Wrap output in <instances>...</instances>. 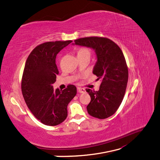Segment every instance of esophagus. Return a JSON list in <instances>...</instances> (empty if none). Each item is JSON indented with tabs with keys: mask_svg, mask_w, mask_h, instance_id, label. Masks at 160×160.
<instances>
[{
	"mask_svg": "<svg viewBox=\"0 0 160 160\" xmlns=\"http://www.w3.org/2000/svg\"><path fill=\"white\" fill-rule=\"evenodd\" d=\"M78 91L80 93H84V92H85L86 91H85V89L84 88L78 87Z\"/></svg>",
	"mask_w": 160,
	"mask_h": 160,
	"instance_id": "obj_1",
	"label": "esophagus"
}]
</instances>
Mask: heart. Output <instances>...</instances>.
<instances>
[{"label":"heart","mask_w":160,"mask_h":160,"mask_svg":"<svg viewBox=\"0 0 160 160\" xmlns=\"http://www.w3.org/2000/svg\"><path fill=\"white\" fill-rule=\"evenodd\" d=\"M90 54H91V52H90V51L87 48H81L78 51V55H90Z\"/></svg>","instance_id":"1"}]
</instances>
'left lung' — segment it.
<instances>
[{
    "label": "left lung",
    "instance_id": "left-lung-1",
    "mask_svg": "<svg viewBox=\"0 0 160 160\" xmlns=\"http://www.w3.org/2000/svg\"><path fill=\"white\" fill-rule=\"evenodd\" d=\"M73 44L93 49L97 62L92 73L101 84L98 91L87 88L91 98L87 112L99 119H105L115 113L124 98L128 79V70L124 54L112 40L102 37H87L74 40Z\"/></svg>",
    "mask_w": 160,
    "mask_h": 160
}]
</instances>
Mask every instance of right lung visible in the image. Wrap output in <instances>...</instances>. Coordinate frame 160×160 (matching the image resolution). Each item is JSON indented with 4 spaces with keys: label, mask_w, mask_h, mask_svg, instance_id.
Returning <instances> with one entry per match:
<instances>
[{
    "label": "right lung",
    "mask_w": 160,
    "mask_h": 160,
    "mask_svg": "<svg viewBox=\"0 0 160 160\" xmlns=\"http://www.w3.org/2000/svg\"><path fill=\"white\" fill-rule=\"evenodd\" d=\"M72 40L47 42L36 47L28 56L22 80V95L33 115L42 124L57 126L68 116V105L77 93L74 85L60 91L52 84L59 73L56 56Z\"/></svg>",
    "instance_id": "1"
}]
</instances>
